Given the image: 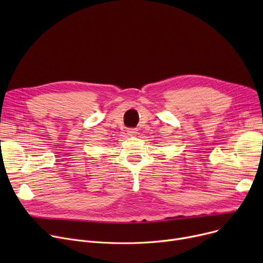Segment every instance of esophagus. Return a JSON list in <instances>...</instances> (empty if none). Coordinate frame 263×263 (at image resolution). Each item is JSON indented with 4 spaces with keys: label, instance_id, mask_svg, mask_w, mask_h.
Instances as JSON below:
<instances>
[{
    "label": "esophagus",
    "instance_id": "34e87169",
    "mask_svg": "<svg viewBox=\"0 0 263 263\" xmlns=\"http://www.w3.org/2000/svg\"><path fill=\"white\" fill-rule=\"evenodd\" d=\"M128 135H130V136H134V135H136L137 134V129H134V128H130V129H128Z\"/></svg>",
    "mask_w": 263,
    "mask_h": 263
}]
</instances>
